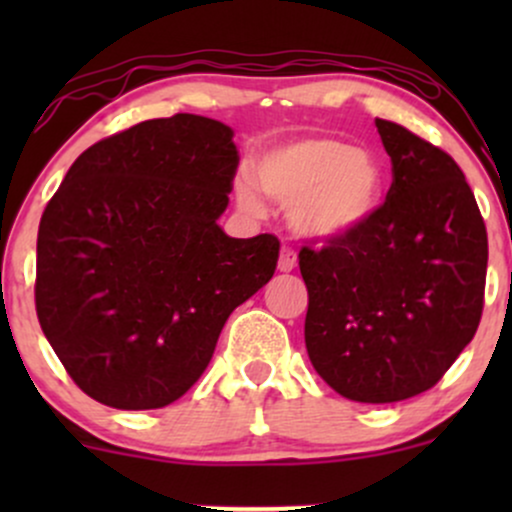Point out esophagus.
<instances>
[{
  "label": "esophagus",
  "mask_w": 512,
  "mask_h": 512,
  "mask_svg": "<svg viewBox=\"0 0 512 512\" xmlns=\"http://www.w3.org/2000/svg\"><path fill=\"white\" fill-rule=\"evenodd\" d=\"M296 264H298V260H296V252H293L289 245H284V248H281V255H279V272H293V269H296Z\"/></svg>",
  "instance_id": "esophagus-1"
}]
</instances>
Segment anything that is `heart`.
Listing matches in <instances>:
<instances>
[{
  "mask_svg": "<svg viewBox=\"0 0 512 512\" xmlns=\"http://www.w3.org/2000/svg\"><path fill=\"white\" fill-rule=\"evenodd\" d=\"M260 190L281 207L298 236L320 243L346 240L368 228L385 202L387 173L370 151L310 137L262 151L255 158V180L240 173L233 192L240 209L262 214Z\"/></svg>",
  "mask_w": 512,
  "mask_h": 512,
  "instance_id": "1",
  "label": "heart"
}]
</instances>
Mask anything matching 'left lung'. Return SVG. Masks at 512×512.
Here are the masks:
<instances>
[{"label": "left lung", "mask_w": 512, "mask_h": 512, "mask_svg": "<svg viewBox=\"0 0 512 512\" xmlns=\"http://www.w3.org/2000/svg\"><path fill=\"white\" fill-rule=\"evenodd\" d=\"M392 187L368 228L298 255L305 349L334 392L402 402L431 390L472 342L489 240L464 173L438 146L375 120Z\"/></svg>", "instance_id": "8db88e82"}]
</instances>
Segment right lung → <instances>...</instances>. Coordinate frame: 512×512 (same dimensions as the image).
Instances as JSON below:
<instances>
[{
    "label": "right lung",
    "mask_w": 512,
    "mask_h": 512,
    "mask_svg": "<svg viewBox=\"0 0 512 512\" xmlns=\"http://www.w3.org/2000/svg\"><path fill=\"white\" fill-rule=\"evenodd\" d=\"M233 129L146 120L86 149L38 228L35 310L72 380L113 409H158L197 383L228 315L272 279L279 240L219 226Z\"/></svg>",
    "instance_id": "right-lung-1"
}]
</instances>
